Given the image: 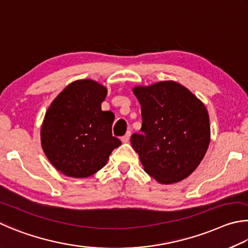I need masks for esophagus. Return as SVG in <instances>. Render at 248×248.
<instances>
[{"label": "esophagus", "instance_id": "34e87169", "mask_svg": "<svg viewBox=\"0 0 248 248\" xmlns=\"http://www.w3.org/2000/svg\"><path fill=\"white\" fill-rule=\"evenodd\" d=\"M129 138H131V132H127L123 137H122V141H123V142H128L129 141Z\"/></svg>", "mask_w": 248, "mask_h": 248}]
</instances>
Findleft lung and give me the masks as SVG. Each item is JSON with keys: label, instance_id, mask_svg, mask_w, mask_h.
<instances>
[{"label": "left lung", "instance_id": "obj_1", "mask_svg": "<svg viewBox=\"0 0 248 248\" xmlns=\"http://www.w3.org/2000/svg\"><path fill=\"white\" fill-rule=\"evenodd\" d=\"M141 108L140 133L131 142L144 170L161 184L186 179L205 157L210 142L203 103L175 81L133 89Z\"/></svg>", "mask_w": 248, "mask_h": 248}]
</instances>
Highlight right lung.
I'll return each instance as SVG.
<instances>
[{
  "label": "right lung",
  "instance_id": "obj_1",
  "mask_svg": "<svg viewBox=\"0 0 248 248\" xmlns=\"http://www.w3.org/2000/svg\"><path fill=\"white\" fill-rule=\"evenodd\" d=\"M106 87L91 79L69 84L47 108L41 145L56 170L88 177L102 169L121 140L112 135L114 114L102 111Z\"/></svg>",
  "mask_w": 248,
  "mask_h": 248
}]
</instances>
